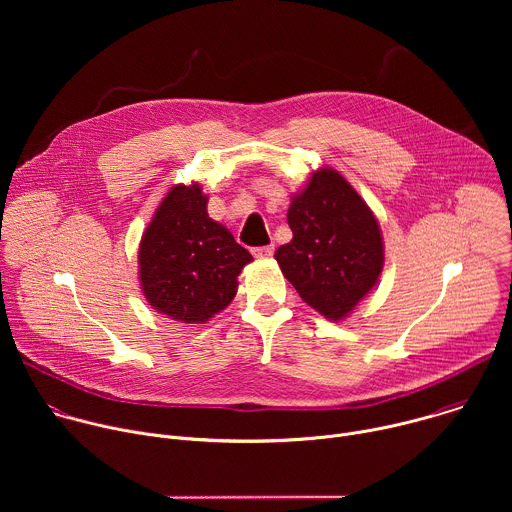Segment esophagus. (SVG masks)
Instances as JSON below:
<instances>
[{"instance_id": "obj_1", "label": "esophagus", "mask_w": 512, "mask_h": 512, "mask_svg": "<svg viewBox=\"0 0 512 512\" xmlns=\"http://www.w3.org/2000/svg\"><path fill=\"white\" fill-rule=\"evenodd\" d=\"M251 253H253L257 259H269V257L273 255V245H267V247H255Z\"/></svg>"}]
</instances>
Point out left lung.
<instances>
[{
    "instance_id": "8db88e82",
    "label": "left lung",
    "mask_w": 512,
    "mask_h": 512,
    "mask_svg": "<svg viewBox=\"0 0 512 512\" xmlns=\"http://www.w3.org/2000/svg\"><path fill=\"white\" fill-rule=\"evenodd\" d=\"M294 239L275 259L300 298L328 320H342L369 294L383 269L379 223L358 192L322 168L287 210Z\"/></svg>"
}]
</instances>
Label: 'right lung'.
Masks as SVG:
<instances>
[{
    "instance_id": "right-lung-1",
    "label": "right lung",
    "mask_w": 512,
    "mask_h": 512,
    "mask_svg": "<svg viewBox=\"0 0 512 512\" xmlns=\"http://www.w3.org/2000/svg\"><path fill=\"white\" fill-rule=\"evenodd\" d=\"M198 184L174 186L139 245L145 300L184 324H202L237 294V275L253 261L235 237L206 212Z\"/></svg>"
}]
</instances>
